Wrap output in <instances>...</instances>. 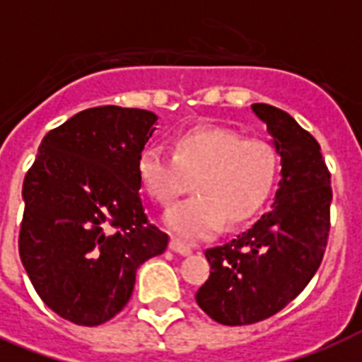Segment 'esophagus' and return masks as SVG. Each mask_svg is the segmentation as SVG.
<instances>
[{
    "label": "esophagus",
    "instance_id": "obj_1",
    "mask_svg": "<svg viewBox=\"0 0 362 362\" xmlns=\"http://www.w3.org/2000/svg\"><path fill=\"white\" fill-rule=\"evenodd\" d=\"M169 247L173 250V252L180 253V255H189V253H192V246H187V244L180 242L178 238H173L169 244Z\"/></svg>",
    "mask_w": 362,
    "mask_h": 362
}]
</instances>
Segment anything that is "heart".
Segmentation results:
<instances>
[{
	"label": "heart",
	"instance_id": "1",
	"mask_svg": "<svg viewBox=\"0 0 362 362\" xmlns=\"http://www.w3.org/2000/svg\"><path fill=\"white\" fill-rule=\"evenodd\" d=\"M280 169L276 148L264 139H244L227 127L204 125L178 136L175 152L161 144L139 158V178L158 204H170L193 193L167 212V226L182 238L212 237L223 223L238 226L263 209Z\"/></svg>",
	"mask_w": 362,
	"mask_h": 362
}]
</instances>
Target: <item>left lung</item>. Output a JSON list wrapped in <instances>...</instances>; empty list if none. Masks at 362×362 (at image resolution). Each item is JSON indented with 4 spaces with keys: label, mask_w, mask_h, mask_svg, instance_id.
Returning a JSON list of instances; mask_svg holds the SVG:
<instances>
[{
    "label": "left lung",
    "mask_w": 362,
    "mask_h": 362,
    "mask_svg": "<svg viewBox=\"0 0 362 362\" xmlns=\"http://www.w3.org/2000/svg\"><path fill=\"white\" fill-rule=\"evenodd\" d=\"M281 156L276 201L253 227L204 255L210 276L195 300L221 325H252L284 310L308 286L331 231V173L320 142L284 110L252 105Z\"/></svg>",
    "instance_id": "8db88e82"
}]
</instances>
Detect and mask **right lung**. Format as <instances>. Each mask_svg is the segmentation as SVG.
Returning a JSON list of instances; mask_svg holds the SVG:
<instances>
[{
    "label": "right lung",
    "mask_w": 362,
    "mask_h": 362,
    "mask_svg": "<svg viewBox=\"0 0 362 362\" xmlns=\"http://www.w3.org/2000/svg\"><path fill=\"white\" fill-rule=\"evenodd\" d=\"M156 122L116 105L82 110L48 131L25 173L20 259L42 303L75 325L112 320L139 264L167 250L169 235L150 223L139 193Z\"/></svg>",
    "instance_id": "add662e5"
}]
</instances>
